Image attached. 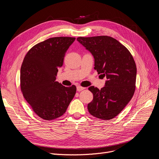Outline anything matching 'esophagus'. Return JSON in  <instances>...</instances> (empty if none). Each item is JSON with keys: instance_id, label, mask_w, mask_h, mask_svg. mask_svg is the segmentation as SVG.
I'll return each mask as SVG.
<instances>
[{"instance_id": "obj_1", "label": "esophagus", "mask_w": 159, "mask_h": 159, "mask_svg": "<svg viewBox=\"0 0 159 159\" xmlns=\"http://www.w3.org/2000/svg\"><path fill=\"white\" fill-rule=\"evenodd\" d=\"M85 89V88L82 87V86H77V90L78 91H82L83 89Z\"/></svg>"}]
</instances>
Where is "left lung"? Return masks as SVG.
Returning a JSON list of instances; mask_svg holds the SVG:
<instances>
[{"instance_id": "8db88e82", "label": "left lung", "mask_w": 159, "mask_h": 159, "mask_svg": "<svg viewBox=\"0 0 159 159\" xmlns=\"http://www.w3.org/2000/svg\"><path fill=\"white\" fill-rule=\"evenodd\" d=\"M77 40L93 56L98 74L107 79L101 89L88 88L93 99L88 104V110L98 119H113L134 94L137 77L134 59L126 47L111 37H80Z\"/></svg>"}]
</instances>
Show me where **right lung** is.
I'll list each match as a JSON object with an SVG mask.
<instances>
[{"mask_svg": "<svg viewBox=\"0 0 159 159\" xmlns=\"http://www.w3.org/2000/svg\"><path fill=\"white\" fill-rule=\"evenodd\" d=\"M74 37L48 39L31 48L20 68V88L24 98L39 116L55 119L66 111L76 93V86L65 87L56 81Z\"/></svg>", "mask_w": 159, "mask_h": 159, "instance_id": "add662e5", "label": "right lung"}]
</instances>
